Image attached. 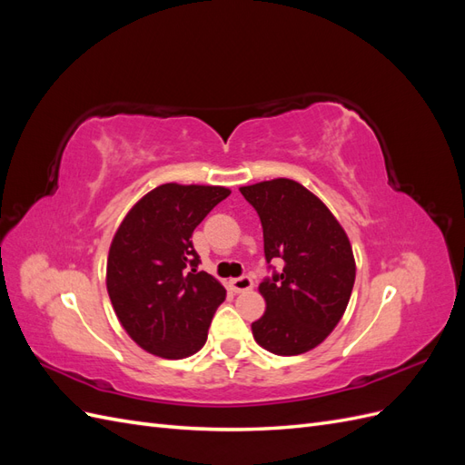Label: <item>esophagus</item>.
<instances>
[{
  "mask_svg": "<svg viewBox=\"0 0 465 465\" xmlns=\"http://www.w3.org/2000/svg\"><path fill=\"white\" fill-rule=\"evenodd\" d=\"M229 283H231V289H232L234 292H246V291H250L252 287H254V281H252V277H248V275L231 279Z\"/></svg>",
  "mask_w": 465,
  "mask_h": 465,
  "instance_id": "34e87169",
  "label": "esophagus"
}]
</instances>
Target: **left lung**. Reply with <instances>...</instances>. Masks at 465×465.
<instances>
[{"label": "left lung", "instance_id": "8db88e82", "mask_svg": "<svg viewBox=\"0 0 465 465\" xmlns=\"http://www.w3.org/2000/svg\"><path fill=\"white\" fill-rule=\"evenodd\" d=\"M263 229L265 312L254 340L275 355H301L320 345L341 320L355 285V258L341 224L312 192L289 178L241 188Z\"/></svg>", "mask_w": 465, "mask_h": 465}]
</instances>
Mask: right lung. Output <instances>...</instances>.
Listing matches in <instances>:
<instances>
[{"label": "right lung", "mask_w": 465, "mask_h": 465, "mask_svg": "<svg viewBox=\"0 0 465 465\" xmlns=\"http://www.w3.org/2000/svg\"><path fill=\"white\" fill-rule=\"evenodd\" d=\"M231 190L163 184L143 195L112 238L106 289L132 340L163 359H184L205 345L227 291L198 272L193 229Z\"/></svg>", "instance_id": "right-lung-1"}]
</instances>
